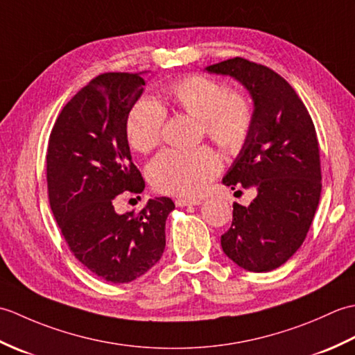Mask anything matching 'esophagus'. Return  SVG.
<instances>
[{
	"instance_id": "obj_1",
	"label": "esophagus",
	"mask_w": 355,
	"mask_h": 355,
	"mask_svg": "<svg viewBox=\"0 0 355 355\" xmlns=\"http://www.w3.org/2000/svg\"><path fill=\"white\" fill-rule=\"evenodd\" d=\"M201 202V200L193 198V200H187V198H177L175 200V206L177 207H184V206H198Z\"/></svg>"
}]
</instances>
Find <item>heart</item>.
<instances>
[{
  "label": "heart",
  "instance_id": "obj_1",
  "mask_svg": "<svg viewBox=\"0 0 355 355\" xmlns=\"http://www.w3.org/2000/svg\"><path fill=\"white\" fill-rule=\"evenodd\" d=\"M177 108L201 120L202 130L218 146L233 153L243 146L253 123V105L244 94L229 93L223 82L202 74H191L166 89ZM166 112L157 102L140 99L128 112L126 139L137 153H149L162 139ZM221 169L214 149H166L149 164V178L155 189L166 193L197 197Z\"/></svg>",
  "mask_w": 355,
  "mask_h": 355
}]
</instances>
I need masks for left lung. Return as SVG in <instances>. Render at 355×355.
<instances>
[{"instance_id":"obj_1","label":"left lung","mask_w":355,"mask_h":355,"mask_svg":"<svg viewBox=\"0 0 355 355\" xmlns=\"http://www.w3.org/2000/svg\"><path fill=\"white\" fill-rule=\"evenodd\" d=\"M236 79L253 101V123L225 186L256 187L250 206L233 205L224 253L241 268L266 273L288 261L306 236L322 191L313 120L293 87L268 67L233 58L206 67Z\"/></svg>"}]
</instances>
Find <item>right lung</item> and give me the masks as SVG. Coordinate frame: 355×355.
Wrapping results in <instances>:
<instances>
[{"label": "right lung", "instance_id": "1", "mask_svg": "<svg viewBox=\"0 0 355 355\" xmlns=\"http://www.w3.org/2000/svg\"><path fill=\"white\" fill-rule=\"evenodd\" d=\"M143 73H103L71 97L53 126L47 149L50 207L71 253L96 276L128 284L164 252L171 198L149 200L119 215L114 198L141 193L125 122L145 87Z\"/></svg>", "mask_w": 355, "mask_h": 355}]
</instances>
